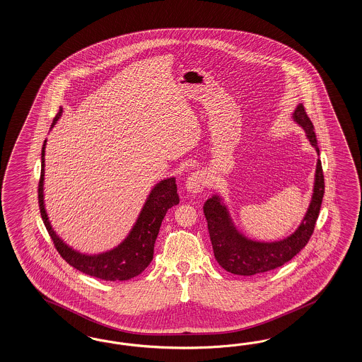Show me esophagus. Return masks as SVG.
<instances>
[{"mask_svg": "<svg viewBox=\"0 0 362 362\" xmlns=\"http://www.w3.org/2000/svg\"><path fill=\"white\" fill-rule=\"evenodd\" d=\"M207 186V176L203 171H195L187 177L186 188L188 192H202Z\"/></svg>", "mask_w": 362, "mask_h": 362, "instance_id": "34e87169", "label": "esophagus"}]
</instances>
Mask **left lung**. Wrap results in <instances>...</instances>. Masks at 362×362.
<instances>
[{"label": "left lung", "mask_w": 362, "mask_h": 362, "mask_svg": "<svg viewBox=\"0 0 362 362\" xmlns=\"http://www.w3.org/2000/svg\"><path fill=\"white\" fill-rule=\"evenodd\" d=\"M293 118L300 126H303L309 142L320 153L316 134L313 132V123L309 119L303 105L297 106ZM324 192V173L321 160L318 159L313 197L305 218L293 235L276 243H257L245 239L232 227L228 211L220 203L219 197H211L204 203L203 211L216 262L226 271L240 276L264 274L288 263L307 245L313 235Z\"/></svg>", "instance_id": "1"}]
</instances>
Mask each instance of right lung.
I'll return each instance as SVG.
<instances>
[{"mask_svg": "<svg viewBox=\"0 0 362 362\" xmlns=\"http://www.w3.org/2000/svg\"><path fill=\"white\" fill-rule=\"evenodd\" d=\"M62 109L57 112L53 124L61 117ZM45 144L42 147V167L41 176L38 183V204L40 212L44 220L45 227L49 232L55 250L62 256L66 263L70 264L78 271L83 274L97 277L100 280L110 281H123L129 280L139 274L148 267L153 257V245L158 238L160 224L165 219V212L173 206L179 204L177 188L175 179L170 177L160 182L153 187L150 197L147 199L139 218L136 220L134 228L127 239L118 245L115 250L110 252L102 253L97 256H86L76 252L69 248L64 241L61 240L54 230H52L50 223L44 207V167H45Z\"/></svg>", "mask_w": 362, "mask_h": 362, "instance_id": "obj_1", "label": "right lung"}]
</instances>
